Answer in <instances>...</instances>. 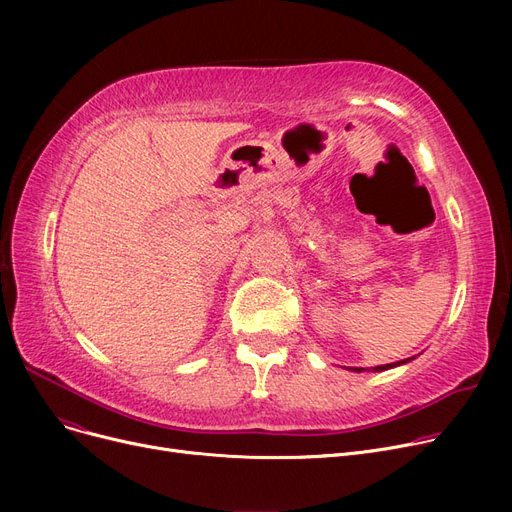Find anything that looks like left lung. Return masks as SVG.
<instances>
[{"instance_id": "left-lung-1", "label": "left lung", "mask_w": 512, "mask_h": 512, "mask_svg": "<svg viewBox=\"0 0 512 512\" xmlns=\"http://www.w3.org/2000/svg\"><path fill=\"white\" fill-rule=\"evenodd\" d=\"M407 361H411V359H405V361H398V363H388V365H378V367H373V371H386V369L398 367V365H402V363H407ZM353 371H363V369H361V367H353Z\"/></svg>"}]
</instances>
